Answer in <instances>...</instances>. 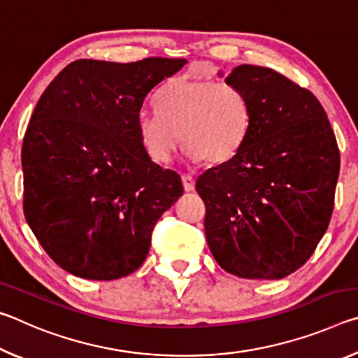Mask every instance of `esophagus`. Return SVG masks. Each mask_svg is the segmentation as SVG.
Wrapping results in <instances>:
<instances>
[{
  "mask_svg": "<svg viewBox=\"0 0 358 358\" xmlns=\"http://www.w3.org/2000/svg\"><path fill=\"white\" fill-rule=\"evenodd\" d=\"M181 181H183V187H185L186 192L194 191V186H196V180H194L191 175H183V177H181Z\"/></svg>",
  "mask_w": 358,
  "mask_h": 358,
  "instance_id": "34e87169",
  "label": "esophagus"
}]
</instances>
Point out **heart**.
I'll use <instances>...</instances> for the list:
<instances>
[{
	"label": "heart",
	"mask_w": 358,
	"mask_h": 358,
	"mask_svg": "<svg viewBox=\"0 0 358 358\" xmlns=\"http://www.w3.org/2000/svg\"><path fill=\"white\" fill-rule=\"evenodd\" d=\"M159 112L142 110L137 134L151 161L166 164L181 145L187 157L222 164L238 153L251 128L252 108L243 90L211 77L178 76L156 98Z\"/></svg>",
	"instance_id": "heart-1"
}]
</instances>
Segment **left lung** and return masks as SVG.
Instances as JSON below:
<instances>
[{"mask_svg":"<svg viewBox=\"0 0 358 358\" xmlns=\"http://www.w3.org/2000/svg\"><path fill=\"white\" fill-rule=\"evenodd\" d=\"M226 82L246 93L252 120L238 153L197 178L205 235L227 273L280 280L305 265L329 227L338 143L316 96L280 72L241 64Z\"/></svg>","mask_w":358,"mask_h":358,"instance_id":"obj_1","label":"left lung"}]
</instances>
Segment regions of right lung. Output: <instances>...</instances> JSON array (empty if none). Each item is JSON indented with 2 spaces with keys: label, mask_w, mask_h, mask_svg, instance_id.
I'll return each instance as SVG.
<instances>
[{
  "label": "right lung",
  "mask_w": 358,
  "mask_h": 358,
  "mask_svg": "<svg viewBox=\"0 0 358 358\" xmlns=\"http://www.w3.org/2000/svg\"><path fill=\"white\" fill-rule=\"evenodd\" d=\"M185 58L77 59L42 93L23 137V211L45 252L85 280L128 276L183 196L177 172L145 153L137 117Z\"/></svg>",
  "instance_id": "obj_1"
}]
</instances>
